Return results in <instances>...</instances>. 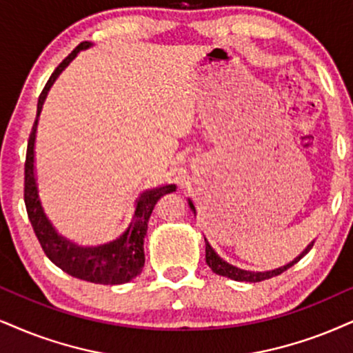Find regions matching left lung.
<instances>
[{"label": "left lung", "instance_id": "1", "mask_svg": "<svg viewBox=\"0 0 353 353\" xmlns=\"http://www.w3.org/2000/svg\"><path fill=\"white\" fill-rule=\"evenodd\" d=\"M188 204L191 210L194 211V206L193 203L188 199ZM314 245V242L311 243V245H307L306 249L303 250V254L298 256V259H294L293 262H290L288 265H283V267L276 268V270H272V272H249V270H242V268H237L234 267V265H229L228 262H224L221 256H217V254L214 250H212V247L210 243L206 242V263L210 265V268L212 272L217 273V275L221 276H225V278H230V280H236V281H249V283H259V281H263V280H268V278L272 276H276V275H281L283 272H286L290 267H293L294 263L298 262L299 259H303L304 255L307 254V252L311 250V247Z\"/></svg>", "mask_w": 353, "mask_h": 353}]
</instances>
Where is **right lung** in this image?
Listing matches in <instances>:
<instances>
[{"mask_svg":"<svg viewBox=\"0 0 353 353\" xmlns=\"http://www.w3.org/2000/svg\"><path fill=\"white\" fill-rule=\"evenodd\" d=\"M91 46L93 43L88 41L81 42L55 68V72L52 73L49 81H47L46 88L42 90L41 97H39L37 116L42 110L43 99L47 98L50 86L54 85V81L59 78L60 73L75 59L78 52L88 49ZM36 128L37 117L36 123H34L32 134H30L29 139L28 155H26L24 201L34 232H36L42 250L49 256L50 262L55 263L59 268H62L68 275L80 278V280L85 281L99 283V285H123V283H128L132 278L141 275L143 263H145L143 239L147 236V228H149L147 224H149L152 211H154L155 203L163 194L170 193V191H175L176 186L167 185L143 191L136 201V211H134L129 228L116 241L94 247L80 245V243H75L70 239L59 234V230L55 229V225L50 223L46 211H43L41 198H39L36 167H34V139H36Z\"/></svg>","mask_w":353,"mask_h":353,"instance_id":"1","label":"right lung"}]
</instances>
